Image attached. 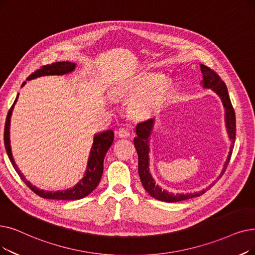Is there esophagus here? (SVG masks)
Wrapping results in <instances>:
<instances>
[{
	"mask_svg": "<svg viewBox=\"0 0 255 255\" xmlns=\"http://www.w3.org/2000/svg\"><path fill=\"white\" fill-rule=\"evenodd\" d=\"M118 133L121 137H127L131 134V128L129 127H121L118 131Z\"/></svg>",
	"mask_w": 255,
	"mask_h": 255,
	"instance_id": "34e87169",
	"label": "esophagus"
}]
</instances>
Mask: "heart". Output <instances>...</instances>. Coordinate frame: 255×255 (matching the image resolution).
Wrapping results in <instances>:
<instances>
[{
	"label": "heart",
	"instance_id": "b5f03b06",
	"mask_svg": "<svg viewBox=\"0 0 255 255\" xmlns=\"http://www.w3.org/2000/svg\"><path fill=\"white\" fill-rule=\"evenodd\" d=\"M160 79V74L145 73L124 85V94L130 97L146 91L130 106V114L134 119L142 120L151 117L167 101L172 85L168 80L159 82Z\"/></svg>",
	"mask_w": 255,
	"mask_h": 255
}]
</instances>
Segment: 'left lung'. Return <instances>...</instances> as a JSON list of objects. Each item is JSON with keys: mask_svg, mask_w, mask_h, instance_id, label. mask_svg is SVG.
Segmentation results:
<instances>
[{"mask_svg": "<svg viewBox=\"0 0 255 255\" xmlns=\"http://www.w3.org/2000/svg\"><path fill=\"white\" fill-rule=\"evenodd\" d=\"M201 72L203 74V87L212 88L214 92H216L220 98L222 99V102L225 107V116H226V126L228 130L229 138L232 140V145L230 147V152L228 154V157L226 163L224 165V169L222 174L227 169V165L229 163L232 149L235 147V139H236V113L235 109L232 107L230 98L228 95V91L225 82L221 79V77L208 66L201 64ZM153 127V120H147L143 122H139L136 125V134L137 136L134 138V146L138 155V175L141 181L142 186L145 190L149 193L150 196L157 199V200L164 201V202H179L186 200V199H191L194 197H198L205 193V191H201L199 193L194 194H171L167 191L161 190L158 185L155 184L153 178L149 173V147H148V139L151 133V130ZM212 184L210 186H213Z\"/></svg>", "mask_w": 255, "mask_h": 255, "instance_id": "left-lung-1", "label": "left lung"}]
</instances>
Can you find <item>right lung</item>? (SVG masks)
I'll use <instances>...</instances> for the list:
<instances>
[{"label":"right lung","mask_w":255,"mask_h":255,"mask_svg":"<svg viewBox=\"0 0 255 255\" xmlns=\"http://www.w3.org/2000/svg\"><path fill=\"white\" fill-rule=\"evenodd\" d=\"M74 69H75V63H72L69 61L55 62L52 64L42 65L40 69L36 70L35 72H33L27 79L31 80V79L36 78V77L47 76V75L68 74V73L72 72ZM24 84H25V82L23 83V85ZM17 97L7 114V118H6V122H5V128H4V145H5V149H6L8 157L11 161V164L13 165L14 170L16 171V173L19 176V178L27 184V186L32 192H34L36 195H38L41 198L54 199V200H79V199H82V198L86 197L87 195H90L98 186L99 182H100V180H101V176L103 174L104 157H105L108 149L112 147L113 142H114V137H115L114 131L107 130L105 132H102V133H99V134L95 135L94 143H93V147L91 150V155H90V158H88V162H87V169H86L85 176L83 177V179L78 184L73 187V189L68 190V191H62V192H54V193L40 191L37 189V187L32 185L29 181L26 180L23 174L19 172V170L15 165L13 157H12V154H11L10 143H9V125H10L11 113H12V109L17 100Z\"/></svg>","instance_id":"add662e5"}]
</instances>
